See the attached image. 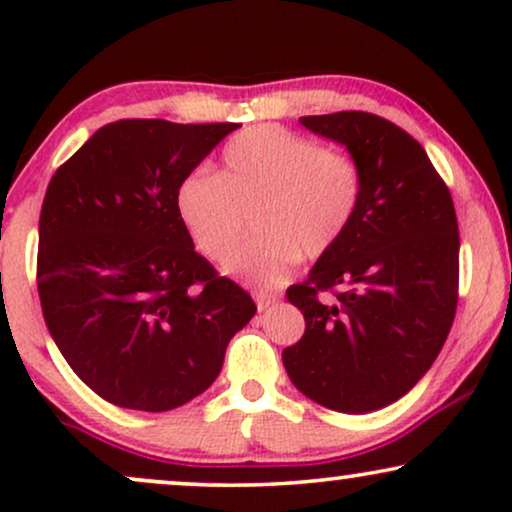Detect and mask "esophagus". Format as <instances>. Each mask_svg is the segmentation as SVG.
<instances>
[{"label": "esophagus", "mask_w": 512, "mask_h": 512, "mask_svg": "<svg viewBox=\"0 0 512 512\" xmlns=\"http://www.w3.org/2000/svg\"><path fill=\"white\" fill-rule=\"evenodd\" d=\"M276 301H279V298L276 296H272V293H255V303H257V310H267L269 305H274Z\"/></svg>", "instance_id": "1"}]
</instances>
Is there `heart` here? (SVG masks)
<instances>
[{"instance_id": "1", "label": "heart", "mask_w": 512, "mask_h": 512, "mask_svg": "<svg viewBox=\"0 0 512 512\" xmlns=\"http://www.w3.org/2000/svg\"><path fill=\"white\" fill-rule=\"evenodd\" d=\"M363 202V168L346 151L276 125L236 134L221 151L216 175L190 173L175 192V211L195 248L226 262L244 235L261 236L226 264L260 289L289 279L298 260H320L342 243Z\"/></svg>"}]
</instances>
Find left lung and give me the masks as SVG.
Masks as SVG:
<instances>
[{"label":"left lung","instance_id":"obj_1","mask_svg":"<svg viewBox=\"0 0 512 512\" xmlns=\"http://www.w3.org/2000/svg\"><path fill=\"white\" fill-rule=\"evenodd\" d=\"M301 125L361 163L363 202L342 243L286 291L305 332L281 358L305 397L366 414L407 395L448 339L460 289L455 204L424 146L395 122L342 110Z\"/></svg>","mask_w":512,"mask_h":512}]
</instances>
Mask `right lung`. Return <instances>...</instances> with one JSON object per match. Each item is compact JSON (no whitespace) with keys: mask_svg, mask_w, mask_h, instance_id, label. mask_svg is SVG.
<instances>
[{"mask_svg":"<svg viewBox=\"0 0 512 512\" xmlns=\"http://www.w3.org/2000/svg\"><path fill=\"white\" fill-rule=\"evenodd\" d=\"M236 122L117 120L52 175L38 296L57 349L105 402L170 411L221 373L257 305L195 252L175 192Z\"/></svg>","mask_w":512,"mask_h":512,"instance_id":"obj_1","label":"right lung"}]
</instances>
